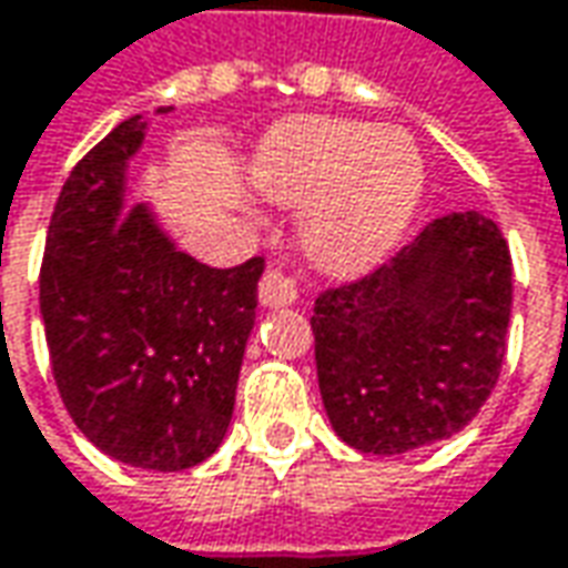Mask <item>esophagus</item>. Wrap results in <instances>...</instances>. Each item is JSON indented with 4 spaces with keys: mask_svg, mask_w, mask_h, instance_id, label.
Segmentation results:
<instances>
[{
    "mask_svg": "<svg viewBox=\"0 0 568 568\" xmlns=\"http://www.w3.org/2000/svg\"><path fill=\"white\" fill-rule=\"evenodd\" d=\"M296 284H293V277H287L284 272H277V268H268L262 281H258V303L262 306H268V310H281V306H293L296 303Z\"/></svg>",
    "mask_w": 568,
    "mask_h": 568,
    "instance_id": "esophagus-1",
    "label": "esophagus"
}]
</instances>
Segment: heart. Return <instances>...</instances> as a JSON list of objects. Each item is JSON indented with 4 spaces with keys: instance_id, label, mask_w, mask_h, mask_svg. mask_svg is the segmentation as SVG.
Wrapping results in <instances>:
<instances>
[{
    "instance_id": "obj_1",
    "label": "heart",
    "mask_w": 568,
    "mask_h": 568,
    "mask_svg": "<svg viewBox=\"0 0 568 568\" xmlns=\"http://www.w3.org/2000/svg\"><path fill=\"white\" fill-rule=\"evenodd\" d=\"M265 200L303 205L300 246L328 275H359L403 237L425 186L413 136L346 118H293L253 162Z\"/></svg>"
}]
</instances>
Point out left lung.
Instances as JSON below:
<instances>
[{
  "label": "left lung",
  "instance_id": "obj_1",
  "mask_svg": "<svg viewBox=\"0 0 568 568\" xmlns=\"http://www.w3.org/2000/svg\"><path fill=\"white\" fill-rule=\"evenodd\" d=\"M513 258L478 212L435 219L390 262L318 293V390L353 450L394 456L466 428L506 356Z\"/></svg>",
  "mask_w": 568,
  "mask_h": 568
}]
</instances>
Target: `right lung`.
Instances as JSON below:
<instances>
[{"instance_id": "right-lung-1", "label": "right lung", "mask_w": 568, "mask_h": 568, "mask_svg": "<svg viewBox=\"0 0 568 568\" xmlns=\"http://www.w3.org/2000/svg\"><path fill=\"white\" fill-rule=\"evenodd\" d=\"M143 133L140 115L121 121L64 181L40 315L64 409L87 440L136 469L184 471L227 435L265 258L209 268L171 243L150 205H124Z\"/></svg>"}]
</instances>
